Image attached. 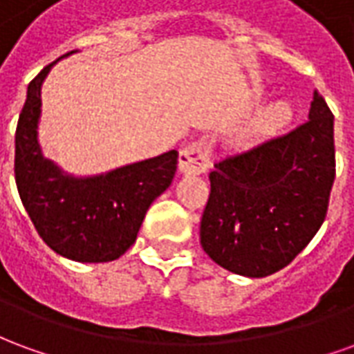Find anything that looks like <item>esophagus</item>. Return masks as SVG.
Instances as JSON below:
<instances>
[{
    "mask_svg": "<svg viewBox=\"0 0 354 354\" xmlns=\"http://www.w3.org/2000/svg\"><path fill=\"white\" fill-rule=\"evenodd\" d=\"M180 172L185 176H199L210 167V146L207 140H197L180 151Z\"/></svg>",
    "mask_w": 354,
    "mask_h": 354,
    "instance_id": "esophagus-1",
    "label": "esophagus"
}]
</instances>
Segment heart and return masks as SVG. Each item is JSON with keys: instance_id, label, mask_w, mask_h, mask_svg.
<instances>
[{"instance_id": "1", "label": "heart", "mask_w": 354, "mask_h": 354, "mask_svg": "<svg viewBox=\"0 0 354 354\" xmlns=\"http://www.w3.org/2000/svg\"><path fill=\"white\" fill-rule=\"evenodd\" d=\"M294 119V108L288 102L274 100L267 104L256 113L252 124L248 129L250 136L261 138V136H273L277 132L284 131Z\"/></svg>"}]
</instances>
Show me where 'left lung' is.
Listing matches in <instances>:
<instances>
[{
	"mask_svg": "<svg viewBox=\"0 0 354 354\" xmlns=\"http://www.w3.org/2000/svg\"><path fill=\"white\" fill-rule=\"evenodd\" d=\"M334 178V115L315 91L307 123L214 162L203 250L250 279L281 271L320 230Z\"/></svg>",
	"mask_w": 354,
	"mask_h": 354,
	"instance_id": "1",
	"label": "left lung"
}]
</instances>
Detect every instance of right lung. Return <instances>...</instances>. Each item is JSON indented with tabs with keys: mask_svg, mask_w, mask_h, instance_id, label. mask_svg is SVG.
Wrapping results in <instances>:
<instances>
[{
	"mask_svg": "<svg viewBox=\"0 0 354 354\" xmlns=\"http://www.w3.org/2000/svg\"><path fill=\"white\" fill-rule=\"evenodd\" d=\"M77 53H66V58ZM58 58V60H60ZM57 60V62H58ZM53 62L28 85L15 134V180L39 237L68 260H117L136 241L147 208L176 174L178 151L131 162L94 176H73L47 159L37 140L41 85Z\"/></svg>",
	"mask_w": 354,
	"mask_h": 354,
	"instance_id": "right-lung-1",
	"label": "right lung"
}]
</instances>
